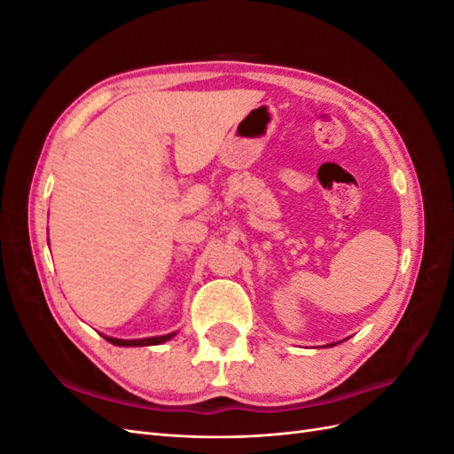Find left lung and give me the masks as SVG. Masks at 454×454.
Here are the masks:
<instances>
[{"instance_id": "1", "label": "left lung", "mask_w": 454, "mask_h": 454, "mask_svg": "<svg viewBox=\"0 0 454 454\" xmlns=\"http://www.w3.org/2000/svg\"><path fill=\"white\" fill-rule=\"evenodd\" d=\"M342 342V340H340ZM335 345H339V342H332V345H325V347H335Z\"/></svg>"}]
</instances>
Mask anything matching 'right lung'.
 Here are the masks:
<instances>
[{
	"label": "right lung",
	"mask_w": 454,
	"mask_h": 454,
	"mask_svg": "<svg viewBox=\"0 0 454 454\" xmlns=\"http://www.w3.org/2000/svg\"><path fill=\"white\" fill-rule=\"evenodd\" d=\"M176 333L177 332H172L167 335H157V337H145V339H115V337H107V335H102V337L115 347H153V345H162V342L170 340L172 337H176Z\"/></svg>",
	"instance_id": "obj_1"
}]
</instances>
